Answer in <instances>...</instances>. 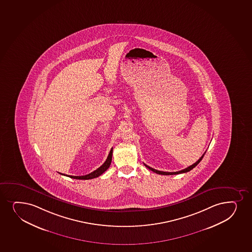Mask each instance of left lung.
I'll return each mask as SVG.
<instances>
[{"mask_svg":"<svg viewBox=\"0 0 252 252\" xmlns=\"http://www.w3.org/2000/svg\"><path fill=\"white\" fill-rule=\"evenodd\" d=\"M205 154H206V152H205L204 154H203V155L201 156L200 158H199L196 162H195V163H193L192 165L189 166V167H187V168H186V169H182V170H180V171L177 172H164V171H160V170H157V169H153V168H151V167H149V166L147 165V164H145L144 163V165L148 168V169H150V170H152V171H154V173H157V174H158V175H179V174H182V173H187V172H189L191 170V169H194L195 168V166L197 165L200 162H201V159L203 158V157H204Z\"/></svg>","mask_w":252,"mask_h":252,"instance_id":"8db88e82","label":"left lung"}]
</instances>
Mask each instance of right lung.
Here are the masks:
<instances>
[{"label": "right lung", "instance_id": "right-lung-1", "mask_svg": "<svg viewBox=\"0 0 252 252\" xmlns=\"http://www.w3.org/2000/svg\"><path fill=\"white\" fill-rule=\"evenodd\" d=\"M112 154H113V148L110 149V154L107 157V159L105 160L102 165L96 169L94 171L90 173L89 175H82V176H72V175H65L64 174L60 173L61 175H65V176H68V177L72 178V179H77V180H90V179H94V178L98 177L99 175H102L103 173L106 171L107 169H109L110 163H111V160H112Z\"/></svg>", "mask_w": 252, "mask_h": 252}]
</instances>
